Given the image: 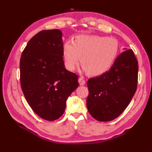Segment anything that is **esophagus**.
<instances>
[{
    "mask_svg": "<svg viewBox=\"0 0 152 152\" xmlns=\"http://www.w3.org/2000/svg\"><path fill=\"white\" fill-rule=\"evenodd\" d=\"M78 82H79L80 86H83V85H85V83H86V81H85L84 78H82V77L78 79Z\"/></svg>",
    "mask_w": 152,
    "mask_h": 152,
    "instance_id": "1",
    "label": "esophagus"
}]
</instances>
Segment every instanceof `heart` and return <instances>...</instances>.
I'll use <instances>...</instances> for the list:
<instances>
[{
  "label": "heart",
  "mask_w": 152,
  "mask_h": 152,
  "mask_svg": "<svg viewBox=\"0 0 152 152\" xmlns=\"http://www.w3.org/2000/svg\"><path fill=\"white\" fill-rule=\"evenodd\" d=\"M120 46L112 38L98 35H80L74 42L68 40L63 48L66 69L74 70L79 62L83 70L92 76L106 72L117 58Z\"/></svg>",
  "instance_id": "b5f03b06"
}]
</instances>
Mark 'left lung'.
Listing matches in <instances>:
<instances>
[{
	"label": "left lung",
	"instance_id": "obj_1",
	"mask_svg": "<svg viewBox=\"0 0 152 152\" xmlns=\"http://www.w3.org/2000/svg\"><path fill=\"white\" fill-rule=\"evenodd\" d=\"M138 70V61L130 49L119 55L107 72L88 80L86 104L93 118L109 121L125 110L136 92Z\"/></svg>",
	"mask_w": 152,
	"mask_h": 152
}]
</instances>
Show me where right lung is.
I'll return each instance as SVG.
<instances>
[{
	"instance_id": "right-lung-1",
	"label": "right lung",
	"mask_w": 152,
	"mask_h": 152,
	"mask_svg": "<svg viewBox=\"0 0 152 152\" xmlns=\"http://www.w3.org/2000/svg\"><path fill=\"white\" fill-rule=\"evenodd\" d=\"M62 32L44 30L28 41L20 59V82L28 104L48 121L63 114L68 97L79 86L78 76L63 59Z\"/></svg>"
}]
</instances>
